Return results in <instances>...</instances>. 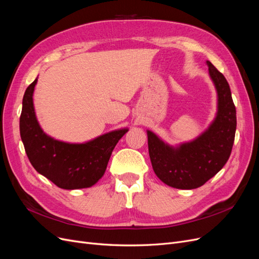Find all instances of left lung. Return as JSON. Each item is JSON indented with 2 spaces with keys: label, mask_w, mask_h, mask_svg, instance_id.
Returning <instances> with one entry per match:
<instances>
[{
  "label": "left lung",
  "mask_w": 259,
  "mask_h": 259,
  "mask_svg": "<svg viewBox=\"0 0 259 259\" xmlns=\"http://www.w3.org/2000/svg\"><path fill=\"white\" fill-rule=\"evenodd\" d=\"M218 96L215 120L190 143L171 147L147 131L148 148L155 175L177 189H195L215 176L228 161L237 128V112L229 84L223 73L206 61Z\"/></svg>",
  "instance_id": "8db88e82"
}]
</instances>
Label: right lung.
Here are the masks:
<instances>
[{"label": "right lung", "mask_w": 259, "mask_h": 259, "mask_svg": "<svg viewBox=\"0 0 259 259\" xmlns=\"http://www.w3.org/2000/svg\"><path fill=\"white\" fill-rule=\"evenodd\" d=\"M36 82L37 79L25 92L19 121L20 137L30 163L61 189L92 187L105 174L115 145L128 130L107 133L85 144H68L50 137L38 125L34 112L32 96Z\"/></svg>", "instance_id": "add662e5"}]
</instances>
